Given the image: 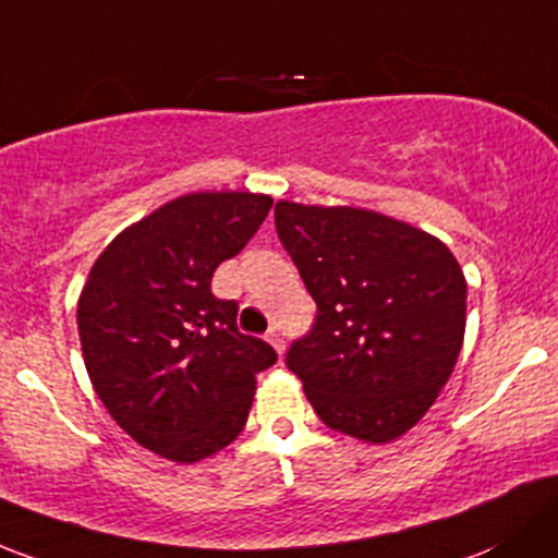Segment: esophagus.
Segmentation results:
<instances>
[{"instance_id": "1", "label": "esophagus", "mask_w": 558, "mask_h": 558, "mask_svg": "<svg viewBox=\"0 0 558 558\" xmlns=\"http://www.w3.org/2000/svg\"><path fill=\"white\" fill-rule=\"evenodd\" d=\"M267 342L272 344L275 350H278V355H283V350H286V342H283V333H280L278 328H269V331H267Z\"/></svg>"}]
</instances>
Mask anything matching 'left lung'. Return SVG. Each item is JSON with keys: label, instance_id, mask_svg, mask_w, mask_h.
Instances as JSON below:
<instances>
[{"label": "left lung", "instance_id": "obj_1", "mask_svg": "<svg viewBox=\"0 0 558 558\" xmlns=\"http://www.w3.org/2000/svg\"><path fill=\"white\" fill-rule=\"evenodd\" d=\"M318 315L286 353L331 430L396 441L436 403L465 337L468 286L433 234L350 205H275Z\"/></svg>", "mask_w": 558, "mask_h": 558}]
</instances>
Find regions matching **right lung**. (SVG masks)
Segmentation results:
<instances>
[{"label":"right lung","mask_w":558,"mask_h":558,"mask_svg":"<svg viewBox=\"0 0 558 558\" xmlns=\"http://www.w3.org/2000/svg\"><path fill=\"white\" fill-rule=\"evenodd\" d=\"M272 208L254 192H192L122 230L77 302L85 368L111 420L144 449L201 462L248 420L256 374L278 361L240 333L238 302L210 278Z\"/></svg>","instance_id":"1"}]
</instances>
